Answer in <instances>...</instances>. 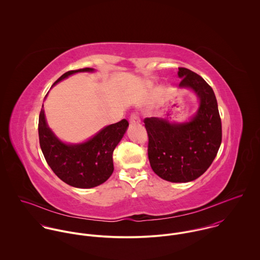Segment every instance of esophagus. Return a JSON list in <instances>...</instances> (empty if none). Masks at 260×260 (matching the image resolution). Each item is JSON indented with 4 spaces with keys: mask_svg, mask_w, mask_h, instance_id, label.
Wrapping results in <instances>:
<instances>
[{
    "mask_svg": "<svg viewBox=\"0 0 260 260\" xmlns=\"http://www.w3.org/2000/svg\"><path fill=\"white\" fill-rule=\"evenodd\" d=\"M130 124L131 125H135V124H139L140 123V118L136 113H132L130 116Z\"/></svg>",
    "mask_w": 260,
    "mask_h": 260,
    "instance_id": "34e87169",
    "label": "esophagus"
}]
</instances>
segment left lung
Instances as JSON below:
<instances>
[{
  "instance_id": "8db88e82",
  "label": "left lung",
  "mask_w": 260,
  "mask_h": 260,
  "mask_svg": "<svg viewBox=\"0 0 260 260\" xmlns=\"http://www.w3.org/2000/svg\"><path fill=\"white\" fill-rule=\"evenodd\" d=\"M180 88L192 89L199 108L189 122L171 123L167 119L145 118L151 168L170 182H189L211 165L222 140L221 119L212 88L198 74L178 68Z\"/></svg>"
}]
</instances>
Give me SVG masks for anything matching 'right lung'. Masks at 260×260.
I'll list each match as a JSON object with an SVG mask.
<instances>
[{
	"label": "right lung",
	"mask_w": 260,
	"mask_h": 260,
	"mask_svg": "<svg viewBox=\"0 0 260 260\" xmlns=\"http://www.w3.org/2000/svg\"><path fill=\"white\" fill-rule=\"evenodd\" d=\"M93 71L92 68L68 71L54 85L70 75ZM43 107L44 105L39 116V140L44 157L53 172L65 183L77 188H92L104 183L113 173V151L124 136L129 126L128 121L123 119L103 128L84 143L66 144L49 128Z\"/></svg>",
	"instance_id": "add662e5"
}]
</instances>
